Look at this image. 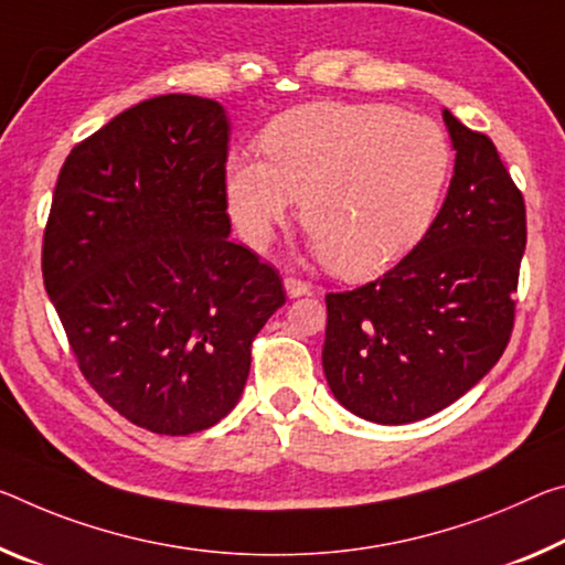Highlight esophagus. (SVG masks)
Wrapping results in <instances>:
<instances>
[{"label":"esophagus","mask_w":565,"mask_h":565,"mask_svg":"<svg viewBox=\"0 0 565 565\" xmlns=\"http://www.w3.org/2000/svg\"><path fill=\"white\" fill-rule=\"evenodd\" d=\"M284 289H286V294H289L291 299H297V297H303V294L311 291V284L297 279V276H286Z\"/></svg>","instance_id":"obj_1"}]
</instances>
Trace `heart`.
Returning a JSON list of instances; mask_svg holds the SVG:
<instances>
[{
    "label": "heart",
    "mask_w": 565,
    "mask_h": 565,
    "mask_svg": "<svg viewBox=\"0 0 565 565\" xmlns=\"http://www.w3.org/2000/svg\"><path fill=\"white\" fill-rule=\"evenodd\" d=\"M266 160H226L238 234L264 248L301 199V223L331 271L380 274L427 234L452 150L423 115L380 103H311L266 125Z\"/></svg>",
    "instance_id": "b5f03b06"
}]
</instances>
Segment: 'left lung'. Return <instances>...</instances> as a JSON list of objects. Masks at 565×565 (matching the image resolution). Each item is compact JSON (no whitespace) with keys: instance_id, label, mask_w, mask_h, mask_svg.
I'll return each mask as SVG.
<instances>
[{"instance_id":"left-lung-1","label":"left lung","mask_w":565,"mask_h":565,"mask_svg":"<svg viewBox=\"0 0 565 565\" xmlns=\"http://www.w3.org/2000/svg\"><path fill=\"white\" fill-rule=\"evenodd\" d=\"M455 148L445 203L387 274L327 294L324 374L356 417L407 425L452 405L503 356L515 321L525 203L498 148L443 110Z\"/></svg>"}]
</instances>
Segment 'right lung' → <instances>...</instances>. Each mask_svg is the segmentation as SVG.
<instances>
[{
	"label": "right lung",
	"instance_id": "1",
	"mask_svg": "<svg viewBox=\"0 0 565 565\" xmlns=\"http://www.w3.org/2000/svg\"><path fill=\"white\" fill-rule=\"evenodd\" d=\"M231 125L160 95L77 142L42 241V279L79 372L132 425L209 429L236 407L281 276L228 238Z\"/></svg>",
	"mask_w": 565,
	"mask_h": 565
}]
</instances>
